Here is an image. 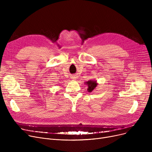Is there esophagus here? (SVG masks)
Wrapping results in <instances>:
<instances>
[{
    "mask_svg": "<svg viewBox=\"0 0 152 152\" xmlns=\"http://www.w3.org/2000/svg\"><path fill=\"white\" fill-rule=\"evenodd\" d=\"M75 78H76V76H72L71 77V79H75Z\"/></svg>",
    "mask_w": 152,
    "mask_h": 152,
    "instance_id": "obj_1",
    "label": "esophagus"
}]
</instances>
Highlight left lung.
I'll list each match as a JSON object with an SVG mask.
<instances>
[{
  "instance_id": "8db88e82",
  "label": "left lung",
  "mask_w": 152,
  "mask_h": 152,
  "mask_svg": "<svg viewBox=\"0 0 152 152\" xmlns=\"http://www.w3.org/2000/svg\"><path fill=\"white\" fill-rule=\"evenodd\" d=\"M86 85L88 86V88H87V91L89 92H91L93 90L95 89V87H96L98 85V83L97 81H94V80H89L88 81H87L85 83Z\"/></svg>"
}]
</instances>
